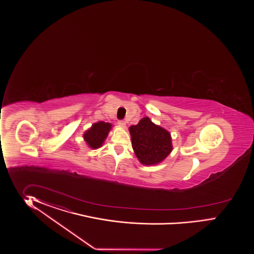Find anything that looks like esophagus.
Instances as JSON below:
<instances>
[{"label":"esophagus","mask_w":254,"mask_h":254,"mask_svg":"<svg viewBox=\"0 0 254 254\" xmlns=\"http://www.w3.org/2000/svg\"><path fill=\"white\" fill-rule=\"evenodd\" d=\"M118 125H119L121 127H123V128H126V127H127L126 122L123 121V120H120V121H118Z\"/></svg>","instance_id":"34e87169"}]
</instances>
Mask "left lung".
<instances>
[{"mask_svg":"<svg viewBox=\"0 0 254 254\" xmlns=\"http://www.w3.org/2000/svg\"><path fill=\"white\" fill-rule=\"evenodd\" d=\"M134 153L144 166H154L164 161L172 150V138L169 131L143 117L136 126L128 128Z\"/></svg>","mask_w":254,"mask_h":254,"instance_id":"1","label":"left lung"}]
</instances>
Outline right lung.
Listing matches in <instances>:
<instances>
[{"mask_svg": "<svg viewBox=\"0 0 254 254\" xmlns=\"http://www.w3.org/2000/svg\"><path fill=\"white\" fill-rule=\"evenodd\" d=\"M112 128V124L99 121L97 123L93 124L90 128L85 131L83 138L89 148L96 150L102 146Z\"/></svg>", "mask_w": 254, "mask_h": 254, "instance_id": "1", "label": "right lung"}]
</instances>
